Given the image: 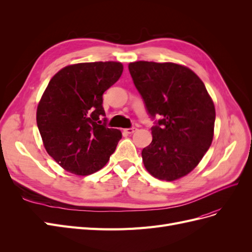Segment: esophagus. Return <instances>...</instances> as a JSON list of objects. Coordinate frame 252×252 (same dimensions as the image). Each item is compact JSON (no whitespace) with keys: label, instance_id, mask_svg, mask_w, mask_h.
<instances>
[{"label":"esophagus","instance_id":"esophagus-1","mask_svg":"<svg viewBox=\"0 0 252 252\" xmlns=\"http://www.w3.org/2000/svg\"><path fill=\"white\" fill-rule=\"evenodd\" d=\"M136 130H138V128H135V127H130V128H126V129H124V132L125 133H127V134H132L133 132H135Z\"/></svg>","mask_w":252,"mask_h":252}]
</instances>
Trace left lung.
<instances>
[{
    "label": "left lung",
    "mask_w": 252,
    "mask_h": 252,
    "mask_svg": "<svg viewBox=\"0 0 252 252\" xmlns=\"http://www.w3.org/2000/svg\"><path fill=\"white\" fill-rule=\"evenodd\" d=\"M151 119L152 142L142 150L155 178L174 181L193 170L209 149L216 109L204 83L189 68L139 61L128 65Z\"/></svg>",
    "instance_id": "left-lung-1"
}]
</instances>
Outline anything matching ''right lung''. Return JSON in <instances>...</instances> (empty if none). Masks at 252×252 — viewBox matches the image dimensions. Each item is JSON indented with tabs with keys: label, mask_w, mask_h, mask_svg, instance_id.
Segmentation results:
<instances>
[{
	"label": "right lung",
	"mask_w": 252,
	"mask_h": 252,
	"mask_svg": "<svg viewBox=\"0 0 252 252\" xmlns=\"http://www.w3.org/2000/svg\"><path fill=\"white\" fill-rule=\"evenodd\" d=\"M120 62L80 63L53 75L36 109V124L48 155L66 171L94 173L106 165L122 138L107 128L103 94L116 83Z\"/></svg>",
	"instance_id": "add662e5"
}]
</instances>
